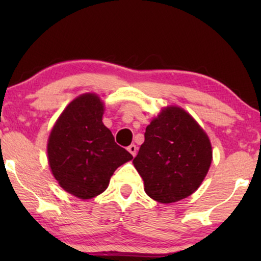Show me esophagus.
<instances>
[{
  "label": "esophagus",
  "instance_id": "obj_1",
  "mask_svg": "<svg viewBox=\"0 0 261 261\" xmlns=\"http://www.w3.org/2000/svg\"><path fill=\"white\" fill-rule=\"evenodd\" d=\"M128 151H129V153L133 156H135V154H137V146H135L134 144H132L130 146H128Z\"/></svg>",
  "mask_w": 261,
  "mask_h": 261
}]
</instances>
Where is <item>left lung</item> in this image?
<instances>
[{
  "label": "left lung",
  "mask_w": 261,
  "mask_h": 261,
  "mask_svg": "<svg viewBox=\"0 0 261 261\" xmlns=\"http://www.w3.org/2000/svg\"><path fill=\"white\" fill-rule=\"evenodd\" d=\"M212 158L204 130L185 110L169 107L146 127L133 164L146 194L160 203H172L197 190Z\"/></svg>",
  "instance_id": "left-lung-1"
}]
</instances>
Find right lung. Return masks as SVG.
<instances>
[{
    "label": "right lung",
    "instance_id": "obj_1",
    "mask_svg": "<svg viewBox=\"0 0 261 261\" xmlns=\"http://www.w3.org/2000/svg\"><path fill=\"white\" fill-rule=\"evenodd\" d=\"M103 110L98 96H80L62 113L48 139L53 176L64 190L82 199L102 194L114 171L133 159L103 124Z\"/></svg>",
    "mask_w": 261,
    "mask_h": 261
}]
</instances>
